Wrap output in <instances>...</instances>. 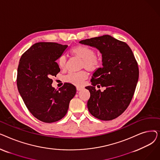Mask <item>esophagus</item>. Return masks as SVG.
I'll list each match as a JSON object with an SVG mask.
<instances>
[{"label":"esophagus","mask_w":160,"mask_h":160,"mask_svg":"<svg viewBox=\"0 0 160 160\" xmlns=\"http://www.w3.org/2000/svg\"><path fill=\"white\" fill-rule=\"evenodd\" d=\"M83 88L82 87H77V91H80L81 89H82Z\"/></svg>","instance_id":"obj_1"}]
</instances>
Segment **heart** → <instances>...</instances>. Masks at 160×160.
Segmentation results:
<instances>
[{"label": "heart", "instance_id": "1", "mask_svg": "<svg viewBox=\"0 0 160 160\" xmlns=\"http://www.w3.org/2000/svg\"><path fill=\"white\" fill-rule=\"evenodd\" d=\"M72 55L82 60L81 68H85L89 71L95 72L97 71L102 65V59L95 55L93 48L86 45H78L72 48L71 50ZM58 64L61 69H65L67 65V60L64 56H61L58 60ZM88 78L86 72L82 71L76 72H70L64 77V80L77 86L82 85Z\"/></svg>", "mask_w": 160, "mask_h": 160}]
</instances>
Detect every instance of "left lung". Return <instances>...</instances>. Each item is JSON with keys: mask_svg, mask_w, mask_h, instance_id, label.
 <instances>
[{"mask_svg": "<svg viewBox=\"0 0 160 160\" xmlns=\"http://www.w3.org/2000/svg\"><path fill=\"white\" fill-rule=\"evenodd\" d=\"M80 43L97 48L102 57V68L96 71L86 88L90 92L88 108L102 121L113 120L129 106L139 78V68L130 47L109 35L82 40ZM104 87V92L95 86Z\"/></svg>", "mask_w": 160, "mask_h": 160, "instance_id": "left-lung-1", "label": "left lung"}]
</instances>
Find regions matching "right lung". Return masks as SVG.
Wrapping results in <instances>:
<instances>
[{"instance_id": "1", "label": "right lung", "mask_w": 160, "mask_h": 160, "mask_svg": "<svg viewBox=\"0 0 160 160\" xmlns=\"http://www.w3.org/2000/svg\"><path fill=\"white\" fill-rule=\"evenodd\" d=\"M67 45L39 42L21 56L18 69L17 85L29 112L38 120L51 123L62 119L68 110L76 88L65 83L58 90L51 85L52 77L60 71L56 61Z\"/></svg>"}]
</instances>
